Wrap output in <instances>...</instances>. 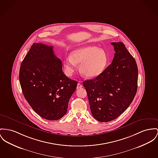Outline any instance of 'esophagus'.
Segmentation results:
<instances>
[{"mask_svg": "<svg viewBox=\"0 0 158 158\" xmlns=\"http://www.w3.org/2000/svg\"><path fill=\"white\" fill-rule=\"evenodd\" d=\"M83 87V85L80 83H78L77 84V89H80V88H81Z\"/></svg>", "mask_w": 158, "mask_h": 158, "instance_id": "obj_1", "label": "esophagus"}]
</instances>
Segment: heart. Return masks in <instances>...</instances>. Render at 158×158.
Here are the masks:
<instances>
[{"instance_id":"b5f03b06","label":"heart","mask_w":158,"mask_h":158,"mask_svg":"<svg viewBox=\"0 0 158 158\" xmlns=\"http://www.w3.org/2000/svg\"><path fill=\"white\" fill-rule=\"evenodd\" d=\"M107 62L105 51L96 46H86L73 50L63 60L64 73L68 76L74 73L76 64L80 72L86 77L93 78L101 74Z\"/></svg>"}]
</instances>
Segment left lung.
<instances>
[{
  "mask_svg": "<svg viewBox=\"0 0 158 158\" xmlns=\"http://www.w3.org/2000/svg\"><path fill=\"white\" fill-rule=\"evenodd\" d=\"M114 56L105 70L94 79L83 82L91 113L101 122L120 116L136 95L138 67L123 42H111Z\"/></svg>",
  "mask_w": 158,
  "mask_h": 158,
  "instance_id": "8db88e82",
  "label": "left lung"
}]
</instances>
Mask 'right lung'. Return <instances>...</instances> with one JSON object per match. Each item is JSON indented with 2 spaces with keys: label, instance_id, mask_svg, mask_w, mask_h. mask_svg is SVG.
<instances>
[{
  "label": "right lung",
  "instance_id": "add662e5",
  "mask_svg": "<svg viewBox=\"0 0 158 158\" xmlns=\"http://www.w3.org/2000/svg\"><path fill=\"white\" fill-rule=\"evenodd\" d=\"M19 79L25 99L39 116L57 120L66 114L77 82L63 73L53 46L34 43L21 62Z\"/></svg>",
  "mask_w": 158,
  "mask_h": 158
}]
</instances>
